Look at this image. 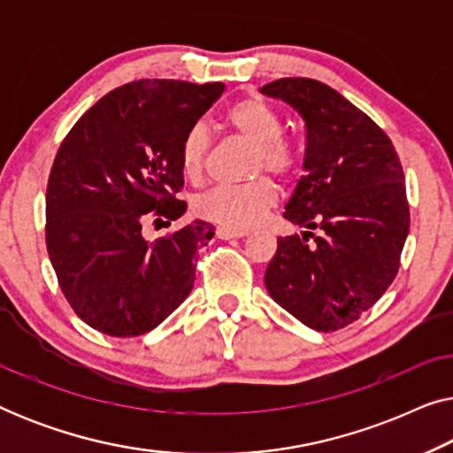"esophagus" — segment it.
I'll return each mask as SVG.
<instances>
[{
    "label": "esophagus",
    "instance_id": "esophagus-1",
    "mask_svg": "<svg viewBox=\"0 0 453 453\" xmlns=\"http://www.w3.org/2000/svg\"><path fill=\"white\" fill-rule=\"evenodd\" d=\"M245 231H233V228H226V226H219L216 228V237L219 239H225V241H231V239H241L245 237Z\"/></svg>",
    "mask_w": 453,
    "mask_h": 453
}]
</instances>
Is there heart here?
Masks as SVG:
<instances>
[{
    "mask_svg": "<svg viewBox=\"0 0 453 453\" xmlns=\"http://www.w3.org/2000/svg\"><path fill=\"white\" fill-rule=\"evenodd\" d=\"M226 123L233 132L256 146L251 173H270L278 179H287L296 169V150L282 135V119L268 103L257 96H245L226 111ZM210 150V132L203 123H194L181 142V166L189 179H197L206 166ZM278 194L272 181L259 177L241 188H212L196 197L194 210L203 220L247 231L256 226L264 214L276 206Z\"/></svg>",
    "mask_w": 453,
    "mask_h": 453,
    "instance_id": "1",
    "label": "heart"
}]
</instances>
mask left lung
Listing matches in <instances>:
<instances>
[{"mask_svg": "<svg viewBox=\"0 0 453 453\" xmlns=\"http://www.w3.org/2000/svg\"><path fill=\"white\" fill-rule=\"evenodd\" d=\"M262 95L280 98L305 121V175L284 212L305 231L278 239L265 288L311 330H340L398 274L411 226L400 158L371 117L318 80L280 78Z\"/></svg>", "mask_w": 453, "mask_h": 453, "instance_id": "8db88e82", "label": "left lung"}]
</instances>
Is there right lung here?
Masks as SVG:
<instances>
[{
    "label": "right lung",
    "mask_w": 453,
    "mask_h": 453,
    "mask_svg": "<svg viewBox=\"0 0 453 453\" xmlns=\"http://www.w3.org/2000/svg\"><path fill=\"white\" fill-rule=\"evenodd\" d=\"M225 84L135 80L86 111L61 142L47 183V251L61 293L96 332L146 334L194 288L196 253L214 237L194 220L144 239L146 214L181 219V142Z\"/></svg>",
    "instance_id": "right-lung-1"
}]
</instances>
